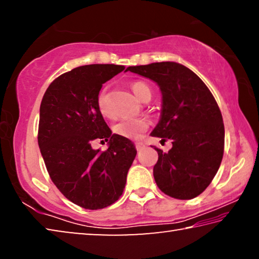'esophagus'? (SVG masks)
Here are the masks:
<instances>
[{"label": "esophagus", "mask_w": 259, "mask_h": 259, "mask_svg": "<svg viewBox=\"0 0 259 259\" xmlns=\"http://www.w3.org/2000/svg\"><path fill=\"white\" fill-rule=\"evenodd\" d=\"M144 148H145V145H144L143 143H137V144H136V150H137L138 152L144 150Z\"/></svg>", "instance_id": "1"}]
</instances>
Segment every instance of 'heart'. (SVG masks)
I'll use <instances>...</instances> for the list:
<instances>
[{"instance_id":"heart-1","label":"heart","mask_w":259,"mask_h":259,"mask_svg":"<svg viewBox=\"0 0 259 259\" xmlns=\"http://www.w3.org/2000/svg\"><path fill=\"white\" fill-rule=\"evenodd\" d=\"M134 94L139 100L144 98V96L151 94V89L146 83L144 82H135L131 85ZM97 106L102 115L111 116V109H109L108 96L106 89H102L97 96ZM148 128V121L146 119H124L114 124L113 131L117 136L126 138V139H139L143 134Z\"/></svg>"}]
</instances>
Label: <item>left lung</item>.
Listing matches in <instances>:
<instances>
[{"label":"left lung","mask_w":259,"mask_h":259,"mask_svg":"<svg viewBox=\"0 0 259 259\" xmlns=\"http://www.w3.org/2000/svg\"><path fill=\"white\" fill-rule=\"evenodd\" d=\"M159 85L162 108L153 137L170 139L168 153L160 148L153 175L164 194L179 200L200 195L217 174L224 154L223 116L212 94L190 68L175 61L130 66Z\"/></svg>","instance_id":"1"}]
</instances>
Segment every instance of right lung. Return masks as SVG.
Masks as SVG:
<instances>
[{
  "label": "right lung",
  "instance_id": "right-lung-1",
  "mask_svg": "<svg viewBox=\"0 0 259 259\" xmlns=\"http://www.w3.org/2000/svg\"><path fill=\"white\" fill-rule=\"evenodd\" d=\"M125 67L84 65L52 81L40 106L37 142L51 181L73 203L103 209L123 193L137 154L131 140L112 134L97 106L105 82ZM95 139L107 141L105 152L94 150Z\"/></svg>",
  "mask_w": 259,
  "mask_h": 259
}]
</instances>
